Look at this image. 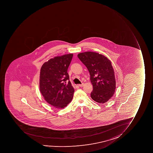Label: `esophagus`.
Here are the masks:
<instances>
[{
    "instance_id": "esophagus-1",
    "label": "esophagus",
    "mask_w": 153,
    "mask_h": 153,
    "mask_svg": "<svg viewBox=\"0 0 153 153\" xmlns=\"http://www.w3.org/2000/svg\"><path fill=\"white\" fill-rule=\"evenodd\" d=\"M84 84H78V86L81 87H82L83 86Z\"/></svg>"
}]
</instances>
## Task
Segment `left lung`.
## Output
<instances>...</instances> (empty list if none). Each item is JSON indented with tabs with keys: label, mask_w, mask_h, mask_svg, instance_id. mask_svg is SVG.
<instances>
[{
	"label": "left lung",
	"mask_w": 153,
	"mask_h": 153,
	"mask_svg": "<svg viewBox=\"0 0 153 153\" xmlns=\"http://www.w3.org/2000/svg\"><path fill=\"white\" fill-rule=\"evenodd\" d=\"M77 56L89 72L93 88L91 98L97 103H106L113 96L116 89L115 72L111 61L94 52H85Z\"/></svg>",
	"instance_id": "left-lung-1"
}]
</instances>
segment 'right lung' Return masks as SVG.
Wrapping results in <instances>:
<instances>
[{
    "label": "right lung",
    "mask_w": 153,
    "mask_h": 153,
    "mask_svg": "<svg viewBox=\"0 0 153 153\" xmlns=\"http://www.w3.org/2000/svg\"><path fill=\"white\" fill-rule=\"evenodd\" d=\"M73 55L55 57L45 62L40 69V92L46 101L56 108H65L72 100L74 89L67 70Z\"/></svg>",
    "instance_id": "right-lung-1"
}]
</instances>
